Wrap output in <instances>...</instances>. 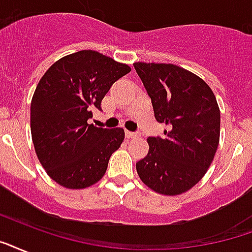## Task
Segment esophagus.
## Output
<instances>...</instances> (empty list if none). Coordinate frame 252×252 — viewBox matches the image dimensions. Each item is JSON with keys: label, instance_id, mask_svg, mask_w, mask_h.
I'll use <instances>...</instances> for the list:
<instances>
[{"label": "esophagus", "instance_id": "obj_1", "mask_svg": "<svg viewBox=\"0 0 252 252\" xmlns=\"http://www.w3.org/2000/svg\"><path fill=\"white\" fill-rule=\"evenodd\" d=\"M126 136L128 139H134V137H137L139 133L137 132H129V130H126Z\"/></svg>", "mask_w": 252, "mask_h": 252}]
</instances>
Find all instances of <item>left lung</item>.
Segmentation results:
<instances>
[{
	"mask_svg": "<svg viewBox=\"0 0 252 252\" xmlns=\"http://www.w3.org/2000/svg\"><path fill=\"white\" fill-rule=\"evenodd\" d=\"M151 96L155 118L166 126L149 137L148 155L136 162L140 180L156 193L178 195L206 174L220 144V112L211 88L172 63H133Z\"/></svg>",
	"mask_w": 252,
	"mask_h": 252,
	"instance_id": "obj_1",
	"label": "left lung"
}]
</instances>
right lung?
<instances>
[{"label": "right lung", "mask_w": 252, "mask_h": 252, "mask_svg": "<svg viewBox=\"0 0 252 252\" xmlns=\"http://www.w3.org/2000/svg\"><path fill=\"white\" fill-rule=\"evenodd\" d=\"M130 67L94 50L61 58L42 76L30 104L36 157L54 181L84 189L103 178L109 157L124 141L123 128L88 124L92 109Z\"/></svg>", "instance_id": "right-lung-1"}]
</instances>
